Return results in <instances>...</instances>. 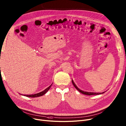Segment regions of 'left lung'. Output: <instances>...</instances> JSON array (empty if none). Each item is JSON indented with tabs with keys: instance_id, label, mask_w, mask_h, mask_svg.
Returning a JSON list of instances; mask_svg holds the SVG:
<instances>
[{
	"instance_id": "8db88e82",
	"label": "left lung",
	"mask_w": 126,
	"mask_h": 126,
	"mask_svg": "<svg viewBox=\"0 0 126 126\" xmlns=\"http://www.w3.org/2000/svg\"><path fill=\"white\" fill-rule=\"evenodd\" d=\"M72 83H73V85L74 86V87L76 88V89L79 92H80L81 93H82V94H86V95H94V94H103V93H104V92H103V93H93V92H84V91H81V90H80L79 88L76 85V84H75V83L74 82V81H73V80H72Z\"/></svg>"
}]
</instances>
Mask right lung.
<instances>
[{"mask_svg": "<svg viewBox=\"0 0 126 126\" xmlns=\"http://www.w3.org/2000/svg\"><path fill=\"white\" fill-rule=\"evenodd\" d=\"M51 85H52V84L50 85L47 88H46L45 90H44L43 91H42V92H41L40 93H37V94H29V95H25V94H24V96H26V97H31V98H35V97H40V96H42V95H44V94H45L48 92V91L50 89V88L51 87Z\"/></svg>", "mask_w": 126, "mask_h": 126, "instance_id": "obj_1", "label": "right lung"}]
</instances>
